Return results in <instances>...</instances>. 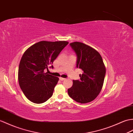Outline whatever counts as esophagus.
I'll list each match as a JSON object with an SVG mask.
<instances>
[{"mask_svg":"<svg viewBox=\"0 0 133 133\" xmlns=\"http://www.w3.org/2000/svg\"><path fill=\"white\" fill-rule=\"evenodd\" d=\"M65 79H66L65 78H61V77H60V78H59V80H60V81H64V80H65Z\"/></svg>","mask_w":133,"mask_h":133,"instance_id":"obj_1","label":"esophagus"}]
</instances>
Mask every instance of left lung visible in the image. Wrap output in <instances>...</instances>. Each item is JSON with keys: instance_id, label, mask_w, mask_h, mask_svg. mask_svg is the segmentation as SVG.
I'll return each instance as SVG.
<instances>
[{"instance_id": "8db88e82", "label": "left lung", "mask_w": 133, "mask_h": 133, "mask_svg": "<svg viewBox=\"0 0 133 133\" xmlns=\"http://www.w3.org/2000/svg\"><path fill=\"white\" fill-rule=\"evenodd\" d=\"M70 45L77 56L76 67L83 70L81 80L73 81V85L68 89L69 96L82 104L95 100L101 90L106 69L103 59L97 51L80 42Z\"/></svg>"}]
</instances>
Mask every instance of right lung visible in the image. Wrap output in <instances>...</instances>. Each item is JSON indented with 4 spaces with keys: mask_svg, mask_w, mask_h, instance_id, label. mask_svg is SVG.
Returning <instances> with one entry per match:
<instances>
[{
    "mask_svg": "<svg viewBox=\"0 0 133 133\" xmlns=\"http://www.w3.org/2000/svg\"><path fill=\"white\" fill-rule=\"evenodd\" d=\"M69 44L65 41H42L36 43L24 52L18 67V80L20 87L28 99L41 104L50 98L58 77L45 72L63 48Z\"/></svg>",
    "mask_w": 133,
    "mask_h": 133,
    "instance_id": "1",
    "label": "right lung"
}]
</instances>
